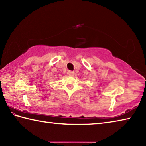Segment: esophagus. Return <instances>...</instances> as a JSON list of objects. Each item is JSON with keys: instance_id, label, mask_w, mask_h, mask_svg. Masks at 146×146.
<instances>
[{"instance_id": "1", "label": "esophagus", "mask_w": 146, "mask_h": 146, "mask_svg": "<svg viewBox=\"0 0 146 146\" xmlns=\"http://www.w3.org/2000/svg\"><path fill=\"white\" fill-rule=\"evenodd\" d=\"M68 74L69 76H73L74 75H75V73H74V71H69L68 72Z\"/></svg>"}]
</instances>
